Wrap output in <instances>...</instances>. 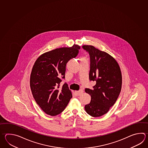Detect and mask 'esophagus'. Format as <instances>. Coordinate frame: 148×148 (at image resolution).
I'll return each mask as SVG.
<instances>
[{
  "label": "esophagus",
  "instance_id": "obj_1",
  "mask_svg": "<svg viewBox=\"0 0 148 148\" xmlns=\"http://www.w3.org/2000/svg\"><path fill=\"white\" fill-rule=\"evenodd\" d=\"M75 94L77 96H79L81 94L83 93V90H79L78 91H75Z\"/></svg>",
  "mask_w": 148,
  "mask_h": 148
}]
</instances>
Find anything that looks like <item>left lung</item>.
Here are the masks:
<instances>
[{"label":"left lung","instance_id":"obj_1","mask_svg":"<svg viewBox=\"0 0 148 148\" xmlns=\"http://www.w3.org/2000/svg\"><path fill=\"white\" fill-rule=\"evenodd\" d=\"M82 47L90 56L89 79L96 83L92 89L85 90L91 97L85 110L90 116L99 117L109 111L118 99L122 86L121 69L118 62L108 53L93 46Z\"/></svg>","mask_w":148,"mask_h":148}]
</instances>
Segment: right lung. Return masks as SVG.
<instances>
[{
    "instance_id": "obj_1",
    "label": "right lung",
    "mask_w": 148,
    "mask_h": 148,
    "mask_svg": "<svg viewBox=\"0 0 148 148\" xmlns=\"http://www.w3.org/2000/svg\"><path fill=\"white\" fill-rule=\"evenodd\" d=\"M80 46L56 48L41 55L34 64L30 74V86L37 104L47 114L55 116L66 107L72 94L65 83L60 88L62 79H65L66 65L75 58Z\"/></svg>"
}]
</instances>
